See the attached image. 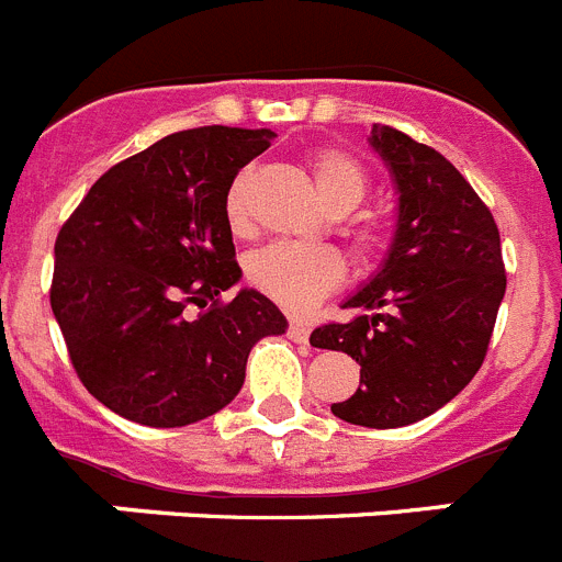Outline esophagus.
Here are the masks:
<instances>
[{
  "instance_id": "obj_1",
  "label": "esophagus",
  "mask_w": 562,
  "mask_h": 562,
  "mask_svg": "<svg viewBox=\"0 0 562 562\" xmlns=\"http://www.w3.org/2000/svg\"><path fill=\"white\" fill-rule=\"evenodd\" d=\"M286 335H290L295 342H306L310 340V324H304V321H290Z\"/></svg>"
}]
</instances>
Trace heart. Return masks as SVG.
I'll use <instances>...</instances> for the list:
<instances>
[{
  "instance_id": "b5f03b06",
  "label": "heart",
  "mask_w": 562,
  "mask_h": 562,
  "mask_svg": "<svg viewBox=\"0 0 562 562\" xmlns=\"http://www.w3.org/2000/svg\"><path fill=\"white\" fill-rule=\"evenodd\" d=\"M312 173L321 200L329 205L331 213H349L362 202L369 191L366 168L340 148H321L312 154ZM252 168H241L233 177L225 193L227 225L236 233L247 231L250 213H247V188H250ZM376 227L362 222L355 231V252L369 256L376 247ZM245 276L252 290L276 301L290 312H306L335 292L342 284L346 265L340 252L321 245H292V241H276L252 252L245 265Z\"/></svg>"
}]
</instances>
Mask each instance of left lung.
<instances>
[{
  "mask_svg": "<svg viewBox=\"0 0 562 562\" xmlns=\"http://www.w3.org/2000/svg\"><path fill=\"white\" fill-rule=\"evenodd\" d=\"M376 148L400 193L380 272L346 301L360 315L312 331L317 349L360 362V389L331 414L362 428H402L448 405L486 357L506 292L490 207L436 148L374 123Z\"/></svg>",
  "mask_w": 562,
  "mask_h": 562,
  "instance_id": "1",
  "label": "left lung"
}]
</instances>
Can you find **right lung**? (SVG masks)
<instances>
[{
    "label": "right lung",
    "instance_id": "1",
    "mask_svg": "<svg viewBox=\"0 0 562 562\" xmlns=\"http://www.w3.org/2000/svg\"><path fill=\"white\" fill-rule=\"evenodd\" d=\"M270 140V128L168 134L109 168L58 231L49 306L78 380L123 419L213 416L241 391L252 346L284 335L261 292L220 297L241 278L225 193Z\"/></svg>",
    "mask_w": 562,
    "mask_h": 562
}]
</instances>
